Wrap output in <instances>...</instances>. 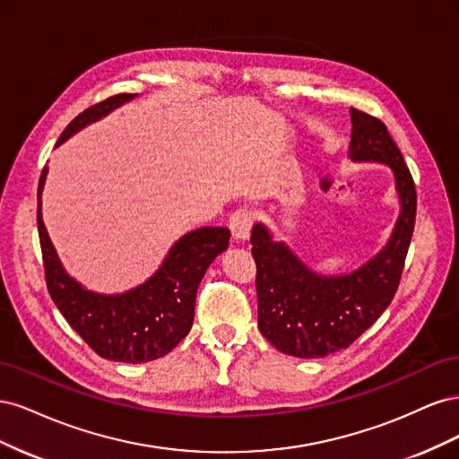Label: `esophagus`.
I'll use <instances>...</instances> for the list:
<instances>
[{"label":"esophagus","instance_id":"34e87169","mask_svg":"<svg viewBox=\"0 0 459 459\" xmlns=\"http://www.w3.org/2000/svg\"><path fill=\"white\" fill-rule=\"evenodd\" d=\"M253 212L247 211V208H239L230 216V230L233 233L235 241H247L251 238V228H253Z\"/></svg>","mask_w":459,"mask_h":459}]
</instances>
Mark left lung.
Returning <instances> with one entry per match:
<instances>
[{
  "instance_id": "1",
  "label": "left lung",
  "mask_w": 459,
  "mask_h": 459,
  "mask_svg": "<svg viewBox=\"0 0 459 459\" xmlns=\"http://www.w3.org/2000/svg\"><path fill=\"white\" fill-rule=\"evenodd\" d=\"M351 122L349 159L391 169L400 212L381 251L344 273L312 270L264 221L253 226L258 329L289 356L324 358L349 349L391 304L404 270L418 204L411 174L381 120L351 108Z\"/></svg>"
}]
</instances>
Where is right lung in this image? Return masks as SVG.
<instances>
[{"mask_svg":"<svg viewBox=\"0 0 459 459\" xmlns=\"http://www.w3.org/2000/svg\"><path fill=\"white\" fill-rule=\"evenodd\" d=\"M120 93L80 113L61 134L57 147L90 124L135 100ZM46 166L38 187V233L48 290L71 327L105 359L142 364L169 354L182 341L195 316V297L204 272L230 245L228 228H199L182 235L155 273L122 293H97L68 273L55 251L41 216Z\"/></svg>","mask_w":459,"mask_h":459,"instance_id":"obj_1","label":"right lung"}]
</instances>
